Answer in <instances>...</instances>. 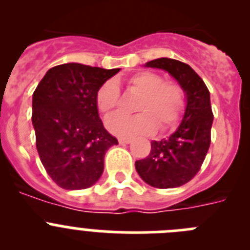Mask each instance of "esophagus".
<instances>
[{"mask_svg":"<svg viewBox=\"0 0 250 250\" xmlns=\"http://www.w3.org/2000/svg\"><path fill=\"white\" fill-rule=\"evenodd\" d=\"M119 143H120V144H130V143H131V139L120 138V139H119Z\"/></svg>","mask_w":250,"mask_h":250,"instance_id":"1","label":"esophagus"}]
</instances>
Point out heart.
Returning a JSON list of instances; mask_svg holds the SVG:
<instances>
[{
    "label": "heart",
    "mask_w": 250,
    "mask_h": 250,
    "mask_svg": "<svg viewBox=\"0 0 250 250\" xmlns=\"http://www.w3.org/2000/svg\"><path fill=\"white\" fill-rule=\"evenodd\" d=\"M132 92L140 95L135 104L136 115L116 114L106 121L111 134L120 138L149 135L174 126L184 110V91L178 83H167L163 76L144 71L132 75L127 80ZM120 100L119 87L114 81H106L96 92V107L104 116H110Z\"/></svg>",
    "instance_id": "b5f03b06"
}]
</instances>
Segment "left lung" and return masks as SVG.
<instances>
[{"label":"left lung","instance_id":"left-lung-1","mask_svg":"<svg viewBox=\"0 0 250 250\" xmlns=\"http://www.w3.org/2000/svg\"><path fill=\"white\" fill-rule=\"evenodd\" d=\"M144 66L160 68L173 76L184 91L187 105L175 131L167 139L151 141L150 154L136 161L135 169L140 178L154 188L182 187L199 171L210 146V94L199 75L182 61L160 57Z\"/></svg>","mask_w":250,"mask_h":250}]
</instances>
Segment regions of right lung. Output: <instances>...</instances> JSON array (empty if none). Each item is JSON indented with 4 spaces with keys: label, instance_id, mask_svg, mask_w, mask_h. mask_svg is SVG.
Here are the masks:
<instances>
[{
    "label": "right lung",
    "instance_id": "1",
    "mask_svg": "<svg viewBox=\"0 0 250 250\" xmlns=\"http://www.w3.org/2000/svg\"><path fill=\"white\" fill-rule=\"evenodd\" d=\"M119 71L63 63L50 68L32 95L40 160L62 189L92 187L103 175L106 151L118 145L99 116L96 92Z\"/></svg>",
    "mask_w": 250,
    "mask_h": 250
}]
</instances>
